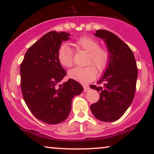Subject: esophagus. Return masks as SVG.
I'll list each match as a JSON object with an SVG mask.
<instances>
[{
  "instance_id": "1",
  "label": "esophagus",
  "mask_w": 154,
  "mask_h": 154,
  "mask_svg": "<svg viewBox=\"0 0 154 154\" xmlns=\"http://www.w3.org/2000/svg\"><path fill=\"white\" fill-rule=\"evenodd\" d=\"M83 88H84V91L85 92H87V91H89L90 89H91L89 86L86 85H83Z\"/></svg>"
}]
</instances>
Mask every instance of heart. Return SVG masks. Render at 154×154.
<instances>
[{"instance_id":"b5f03b06","label":"heart","mask_w":154,"mask_h":154,"mask_svg":"<svg viewBox=\"0 0 154 154\" xmlns=\"http://www.w3.org/2000/svg\"><path fill=\"white\" fill-rule=\"evenodd\" d=\"M75 46L78 49L89 52L88 64H94L99 72H103L107 68L110 61V52L107 48L100 47L98 41L89 36H82L75 43ZM57 59L60 64L66 68L73 65V52L66 44L59 48L57 53ZM97 69L93 65L85 67H76L68 72L70 79L81 83H88L95 78Z\"/></svg>"}]
</instances>
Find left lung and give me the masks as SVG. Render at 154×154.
<instances>
[{
  "label": "left lung",
  "mask_w": 154,
  "mask_h": 154,
  "mask_svg": "<svg viewBox=\"0 0 154 154\" xmlns=\"http://www.w3.org/2000/svg\"><path fill=\"white\" fill-rule=\"evenodd\" d=\"M95 36L104 40L111 59L105 73L98 84L91 89L100 93L98 102L91 105V110L97 119L114 122L125 114L135 96L137 67L133 53L126 43L114 33L98 29Z\"/></svg>",
  "instance_id": "1"
}]
</instances>
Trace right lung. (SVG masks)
<instances>
[{"mask_svg":"<svg viewBox=\"0 0 154 154\" xmlns=\"http://www.w3.org/2000/svg\"><path fill=\"white\" fill-rule=\"evenodd\" d=\"M69 33L51 31L35 42L26 52L20 66L21 89L24 101L37 119L49 125L66 119L72 100L82 92L77 81L69 79L58 85L66 75L57 59L63 41Z\"/></svg>","mask_w":154,"mask_h":154,"instance_id":"right-lung-1","label":"right lung"}]
</instances>
